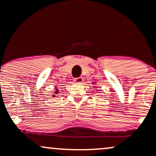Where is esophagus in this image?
<instances>
[{
    "label": "esophagus",
    "mask_w": 156,
    "mask_h": 156,
    "mask_svg": "<svg viewBox=\"0 0 156 156\" xmlns=\"http://www.w3.org/2000/svg\"><path fill=\"white\" fill-rule=\"evenodd\" d=\"M83 78H82V77H78V78H76L74 79V80H75V82H76V83H81L82 81H83Z\"/></svg>",
    "instance_id": "34e87169"
}]
</instances>
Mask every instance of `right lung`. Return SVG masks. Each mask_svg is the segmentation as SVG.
<instances>
[{
    "instance_id": "obj_1",
    "label": "right lung",
    "mask_w": 156,
    "mask_h": 156,
    "mask_svg": "<svg viewBox=\"0 0 156 156\" xmlns=\"http://www.w3.org/2000/svg\"><path fill=\"white\" fill-rule=\"evenodd\" d=\"M58 92H58V89H55V93H54V94H53V97H54V98H55V96L57 95V94H58Z\"/></svg>"
}]
</instances>
